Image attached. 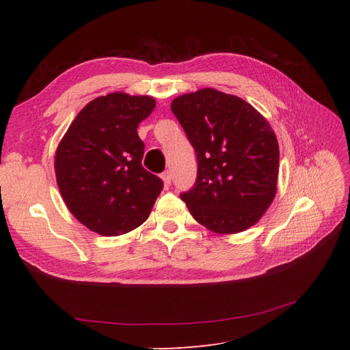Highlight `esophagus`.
Masks as SVG:
<instances>
[{
  "label": "esophagus",
  "mask_w": 350,
  "mask_h": 350,
  "mask_svg": "<svg viewBox=\"0 0 350 350\" xmlns=\"http://www.w3.org/2000/svg\"><path fill=\"white\" fill-rule=\"evenodd\" d=\"M161 177H162V180H163V185H165V187L168 188L170 183H171V173H170V171L168 170L163 171V173L161 174Z\"/></svg>",
  "instance_id": "34e87169"
}]
</instances>
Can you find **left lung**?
Here are the masks:
<instances>
[{
    "mask_svg": "<svg viewBox=\"0 0 350 350\" xmlns=\"http://www.w3.org/2000/svg\"><path fill=\"white\" fill-rule=\"evenodd\" d=\"M171 111L197 156L194 187L180 194L192 217L217 233L262 218L277 191V137L250 103L215 88L183 94Z\"/></svg>",
    "mask_w": 350,
    "mask_h": 350,
    "instance_id": "8db88e82",
    "label": "left lung"
}]
</instances>
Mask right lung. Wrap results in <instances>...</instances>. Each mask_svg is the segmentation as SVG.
<instances>
[{"mask_svg": "<svg viewBox=\"0 0 350 350\" xmlns=\"http://www.w3.org/2000/svg\"><path fill=\"white\" fill-rule=\"evenodd\" d=\"M154 105L148 96H100L79 111L57 148L64 203L96 233L117 236L137 228L161 194L162 179L141 163L144 143L137 131Z\"/></svg>", "mask_w": 350, "mask_h": 350, "instance_id": "obj_1", "label": "right lung"}]
</instances>
